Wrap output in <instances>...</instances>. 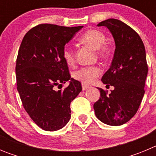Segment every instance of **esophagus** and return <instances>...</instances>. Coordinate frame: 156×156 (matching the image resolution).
Masks as SVG:
<instances>
[{"label":"esophagus","instance_id":"esophagus-1","mask_svg":"<svg viewBox=\"0 0 156 156\" xmlns=\"http://www.w3.org/2000/svg\"><path fill=\"white\" fill-rule=\"evenodd\" d=\"M90 85H87V84H86V83H82V89H83V90H87V89H88V88H90Z\"/></svg>","mask_w":156,"mask_h":156}]
</instances>
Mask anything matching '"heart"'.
<instances>
[{
  "label": "heart",
  "instance_id": "1",
  "mask_svg": "<svg viewBox=\"0 0 156 156\" xmlns=\"http://www.w3.org/2000/svg\"><path fill=\"white\" fill-rule=\"evenodd\" d=\"M105 36L102 32L97 30H90L83 34L80 38V41L83 44H87L94 50H98V54L100 56H107L110 50L108 47L104 45L105 42ZM63 58L65 62L69 66L73 65L76 60L75 52L70 46H66L63 49ZM101 73L100 68L97 66H87L83 67L73 73L74 79L82 81L85 83H91Z\"/></svg>",
  "mask_w": 156,
  "mask_h": 156
}]
</instances>
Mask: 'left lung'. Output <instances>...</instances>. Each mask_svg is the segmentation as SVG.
Returning <instances> with one entry per match:
<instances>
[{"mask_svg": "<svg viewBox=\"0 0 156 156\" xmlns=\"http://www.w3.org/2000/svg\"><path fill=\"white\" fill-rule=\"evenodd\" d=\"M98 27L109 30L115 49L109 69L101 81L114 90L107 94L101 88V97L94 105L95 115L110 126H120L131 119L138 110L144 94L148 74L144 45L138 34L118 19H108Z\"/></svg>", "mask_w": 156, "mask_h": 156, "instance_id": "obj_1", "label": "left lung"}]
</instances>
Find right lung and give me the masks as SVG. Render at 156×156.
I'll list each match as a JSON object with an SVG mask.
<instances>
[{
	"instance_id": "right-lung-1",
	"label": "right lung",
	"mask_w": 156,
	"mask_h": 156,
	"mask_svg": "<svg viewBox=\"0 0 156 156\" xmlns=\"http://www.w3.org/2000/svg\"><path fill=\"white\" fill-rule=\"evenodd\" d=\"M83 27L38 25L27 32L19 47L18 92L30 118L47 131H55L68 123L70 103L82 90L80 82L70 76L62 53L65 45ZM67 81V88L56 90Z\"/></svg>"
}]
</instances>
